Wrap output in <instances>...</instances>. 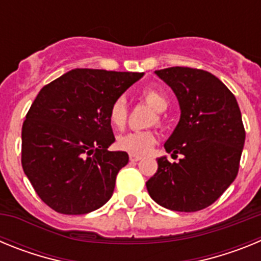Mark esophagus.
Returning a JSON list of instances; mask_svg holds the SVG:
<instances>
[{
  "label": "esophagus",
  "instance_id": "1",
  "mask_svg": "<svg viewBox=\"0 0 261 261\" xmlns=\"http://www.w3.org/2000/svg\"><path fill=\"white\" fill-rule=\"evenodd\" d=\"M141 159L142 156L135 155V154H130V155H129V161H130V162H138V161H141Z\"/></svg>",
  "mask_w": 261,
  "mask_h": 261
}]
</instances>
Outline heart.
<instances>
[{
	"label": "heart",
	"mask_w": 261,
	"mask_h": 261,
	"mask_svg": "<svg viewBox=\"0 0 261 261\" xmlns=\"http://www.w3.org/2000/svg\"><path fill=\"white\" fill-rule=\"evenodd\" d=\"M142 99L147 105L153 107L156 112H163L167 108L168 100L167 96L155 87H146L142 90ZM108 119L110 123L117 129H121L125 126L126 120H128V106L126 100L123 96H119L112 102L108 110ZM155 121V119H154ZM156 123H162V116L156 115ZM156 142L155 133L151 130H136V132H129L126 135H121L117 137L116 146L119 150L126 151L129 154L135 155H145L150 153Z\"/></svg>",
	"instance_id": "heart-1"
}]
</instances>
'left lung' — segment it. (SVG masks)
Segmentation results:
<instances>
[{"label": "left lung", "instance_id": "obj_1", "mask_svg": "<svg viewBox=\"0 0 261 261\" xmlns=\"http://www.w3.org/2000/svg\"><path fill=\"white\" fill-rule=\"evenodd\" d=\"M176 95L180 120L165 144L179 162L158 158L146 181L151 199L175 212L208 208L238 175L246 130L234 94L201 69L172 66L156 70Z\"/></svg>", "mask_w": 261, "mask_h": 261}]
</instances>
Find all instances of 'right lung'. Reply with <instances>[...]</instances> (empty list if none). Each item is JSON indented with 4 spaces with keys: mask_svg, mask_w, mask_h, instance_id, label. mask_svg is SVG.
Listing matches in <instances>:
<instances>
[{
    "mask_svg": "<svg viewBox=\"0 0 261 261\" xmlns=\"http://www.w3.org/2000/svg\"><path fill=\"white\" fill-rule=\"evenodd\" d=\"M142 73L74 69L40 90L22 126V167L38 196L61 214H86L114 193L125 151H110L108 110Z\"/></svg>",
    "mask_w": 261,
    "mask_h": 261,
    "instance_id": "right-lung-1",
    "label": "right lung"
}]
</instances>
